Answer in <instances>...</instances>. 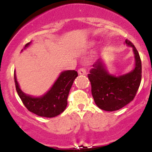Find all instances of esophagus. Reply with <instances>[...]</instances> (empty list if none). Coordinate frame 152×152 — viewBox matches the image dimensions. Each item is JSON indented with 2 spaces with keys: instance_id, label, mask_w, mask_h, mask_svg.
<instances>
[{
  "instance_id": "obj_1",
  "label": "esophagus",
  "mask_w": 152,
  "mask_h": 152,
  "mask_svg": "<svg viewBox=\"0 0 152 152\" xmlns=\"http://www.w3.org/2000/svg\"><path fill=\"white\" fill-rule=\"evenodd\" d=\"M78 74L80 75H86V70L84 69V68H80L78 70Z\"/></svg>"
}]
</instances>
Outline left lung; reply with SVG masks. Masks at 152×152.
Returning a JSON list of instances; mask_svg holds the SVG:
<instances>
[{
    "mask_svg": "<svg viewBox=\"0 0 152 152\" xmlns=\"http://www.w3.org/2000/svg\"><path fill=\"white\" fill-rule=\"evenodd\" d=\"M127 46L132 47L135 68L128 74L115 76L109 74L103 61L98 59L88 74L91 94L95 104L101 109L114 111L121 109L135 97L142 81V61L137 48L129 40Z\"/></svg>",
    "mask_w": 152,
    "mask_h": 152,
    "instance_id": "obj_1",
    "label": "left lung"
}]
</instances>
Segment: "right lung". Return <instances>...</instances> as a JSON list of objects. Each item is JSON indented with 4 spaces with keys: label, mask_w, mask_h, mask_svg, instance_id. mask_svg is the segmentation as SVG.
Segmentation results:
<instances>
[{
    "label": "right lung",
    "mask_w": 152,
    "mask_h": 152,
    "mask_svg": "<svg viewBox=\"0 0 152 152\" xmlns=\"http://www.w3.org/2000/svg\"><path fill=\"white\" fill-rule=\"evenodd\" d=\"M30 43H26L24 48ZM77 76V71L74 70L63 71L50 89L41 97H33L24 94L19 87L15 73L14 81L17 93L26 109L39 116L52 118L65 110L69 91Z\"/></svg>",
    "instance_id": "obj_1"
}]
</instances>
